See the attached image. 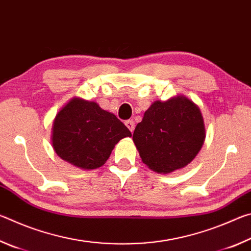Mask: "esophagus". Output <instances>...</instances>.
Here are the masks:
<instances>
[{"label": "esophagus", "mask_w": 251, "mask_h": 251, "mask_svg": "<svg viewBox=\"0 0 251 251\" xmlns=\"http://www.w3.org/2000/svg\"><path fill=\"white\" fill-rule=\"evenodd\" d=\"M125 125H126L127 128H128L131 131V133H133L134 129H135V123H134V121H131V120L126 121L125 122Z\"/></svg>", "instance_id": "1"}]
</instances>
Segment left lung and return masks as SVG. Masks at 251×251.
I'll return each mask as SVG.
<instances>
[{
    "mask_svg": "<svg viewBox=\"0 0 251 251\" xmlns=\"http://www.w3.org/2000/svg\"><path fill=\"white\" fill-rule=\"evenodd\" d=\"M205 137L201 109L179 95L154 101L136 126L133 141L148 168L169 174L184 168L196 157Z\"/></svg>",
    "mask_w": 251,
    "mask_h": 251,
    "instance_id": "obj_1",
    "label": "left lung"
}]
</instances>
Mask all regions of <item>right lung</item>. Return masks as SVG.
Returning a JSON list of instances; mask_svg holds the SVG:
<instances>
[{"label":"right lung","mask_w":251,"mask_h":251,"mask_svg":"<svg viewBox=\"0 0 251 251\" xmlns=\"http://www.w3.org/2000/svg\"><path fill=\"white\" fill-rule=\"evenodd\" d=\"M129 129L95 101L74 97L57 113L52 145L63 160L80 169L103 166L116 144L130 137Z\"/></svg>","instance_id":"right-lung-1"}]
</instances>
